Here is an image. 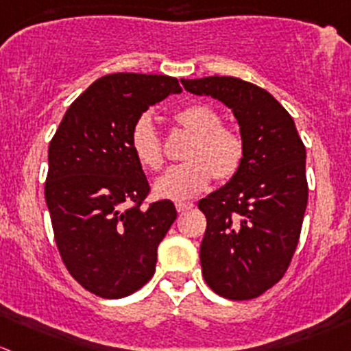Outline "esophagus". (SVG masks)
Returning <instances> with one entry per match:
<instances>
[{"label": "esophagus", "instance_id": "1", "mask_svg": "<svg viewBox=\"0 0 351 351\" xmlns=\"http://www.w3.org/2000/svg\"><path fill=\"white\" fill-rule=\"evenodd\" d=\"M176 208H178L179 213H184V212H188V210L195 208V205H193L191 202H178L176 203Z\"/></svg>", "mask_w": 351, "mask_h": 351}]
</instances>
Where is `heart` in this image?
I'll list each match as a JSON object with an SVG mask.
<instances>
[{"label": "heart", "mask_w": 351, "mask_h": 351, "mask_svg": "<svg viewBox=\"0 0 351 351\" xmlns=\"http://www.w3.org/2000/svg\"><path fill=\"white\" fill-rule=\"evenodd\" d=\"M173 122L195 139L189 145V162L167 170L156 181V195L167 199H188L205 191L217 178L229 181L245 160V139L236 129L222 125L220 115L206 105H188L176 112ZM131 149L139 165L158 170L163 165V149L158 132L149 117H141L131 131Z\"/></svg>", "instance_id": "heart-1"}]
</instances>
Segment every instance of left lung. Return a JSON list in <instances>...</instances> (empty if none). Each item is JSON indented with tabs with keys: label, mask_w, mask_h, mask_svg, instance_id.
<instances>
[{
	"label": "left lung",
	"mask_w": 351,
	"mask_h": 351,
	"mask_svg": "<svg viewBox=\"0 0 351 351\" xmlns=\"http://www.w3.org/2000/svg\"><path fill=\"white\" fill-rule=\"evenodd\" d=\"M181 82L228 105L245 139L238 173L198 203L206 217L203 278L223 298H256L281 281L298 246L308 202L305 145L293 117L265 89L219 75Z\"/></svg>",
	"instance_id": "left-lung-1"
}]
</instances>
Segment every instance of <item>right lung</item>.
Segmentation results:
<instances>
[{"instance_id": "1", "label": "right lung", "mask_w": 351, "mask_h": 351, "mask_svg": "<svg viewBox=\"0 0 351 351\" xmlns=\"http://www.w3.org/2000/svg\"><path fill=\"white\" fill-rule=\"evenodd\" d=\"M181 91L169 75L110 73L69 106L49 143L45 198L55 243L93 295L123 298L155 274L178 212L170 199L144 206L149 184L129 141L143 112Z\"/></svg>"}]
</instances>
